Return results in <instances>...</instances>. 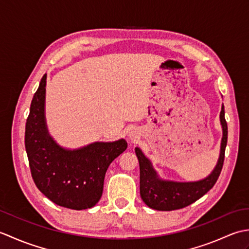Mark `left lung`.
<instances>
[{"label": "left lung", "mask_w": 249, "mask_h": 249, "mask_svg": "<svg viewBox=\"0 0 249 249\" xmlns=\"http://www.w3.org/2000/svg\"><path fill=\"white\" fill-rule=\"evenodd\" d=\"M219 118L223 127V138L217 165L209 177L200 181L173 182L160 178L150 160H147L139 147H136V155L138 157L140 166V196L149 208L157 211L183 209L200 199L214 186L223 169L228 139V126L225 119L224 106L221 107Z\"/></svg>", "instance_id": "obj_1"}]
</instances>
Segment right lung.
Instances as JSON below:
<instances>
[{
	"instance_id": "1",
	"label": "right lung",
	"mask_w": 249,
	"mask_h": 249,
	"mask_svg": "<svg viewBox=\"0 0 249 249\" xmlns=\"http://www.w3.org/2000/svg\"><path fill=\"white\" fill-rule=\"evenodd\" d=\"M46 80L44 75L25 124V151L32 178L37 188L57 205L78 211L93 208L103 195L106 171L127 149V142H94L77 150L60 146L46 125Z\"/></svg>"
}]
</instances>
